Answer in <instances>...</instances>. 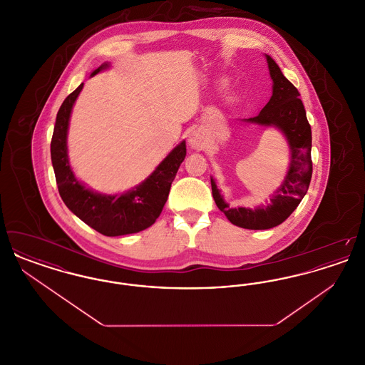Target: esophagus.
<instances>
[{"instance_id": "34e87169", "label": "esophagus", "mask_w": 365, "mask_h": 365, "mask_svg": "<svg viewBox=\"0 0 365 365\" xmlns=\"http://www.w3.org/2000/svg\"><path fill=\"white\" fill-rule=\"evenodd\" d=\"M189 145L192 149H202L205 146V134L201 130H192L189 135Z\"/></svg>"}]
</instances>
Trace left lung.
I'll list each match as a JSON object with an SVG mask.
<instances>
[{
    "label": "left lung",
    "mask_w": 365,
    "mask_h": 365,
    "mask_svg": "<svg viewBox=\"0 0 365 365\" xmlns=\"http://www.w3.org/2000/svg\"><path fill=\"white\" fill-rule=\"evenodd\" d=\"M268 68L274 81L272 97L255 118L246 122L262 125H275L290 145V167L278 191L271 198V204L257 209L230 208L225 202L216 183L210 179L213 200L235 226L249 230H268L283 223L299 205L307 194L312 178V131L307 119V112L297 87L284 78L278 64L271 56H267Z\"/></svg>",
    "instance_id": "obj_1"
}]
</instances>
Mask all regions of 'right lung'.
I'll return each mask as SVG.
<instances>
[{
    "label": "right lung",
    "instance_id": "obj_1",
    "mask_svg": "<svg viewBox=\"0 0 365 365\" xmlns=\"http://www.w3.org/2000/svg\"><path fill=\"white\" fill-rule=\"evenodd\" d=\"M104 63L91 73L108 68ZM83 83L72 91L60 106L51 142V156L61 200L87 226L106 237L139 232L152 226L167 202L171 183L186 157L185 140L165 157L156 171L134 190L122 195H103L81 185L71 171L67 156V131L72 105Z\"/></svg>",
    "mask_w": 365,
    "mask_h": 365
}]
</instances>
